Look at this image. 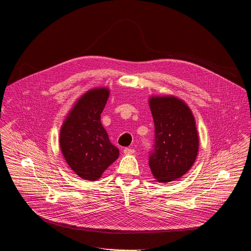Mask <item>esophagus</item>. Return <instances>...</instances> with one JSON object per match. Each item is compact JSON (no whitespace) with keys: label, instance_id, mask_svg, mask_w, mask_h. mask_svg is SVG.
<instances>
[{"label":"esophagus","instance_id":"1","mask_svg":"<svg viewBox=\"0 0 251 251\" xmlns=\"http://www.w3.org/2000/svg\"><path fill=\"white\" fill-rule=\"evenodd\" d=\"M123 151H124L125 154H133V153H135V150L131 149V148H125Z\"/></svg>","mask_w":251,"mask_h":251}]
</instances>
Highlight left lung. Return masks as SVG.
Wrapping results in <instances>:
<instances>
[{
  "mask_svg": "<svg viewBox=\"0 0 251 251\" xmlns=\"http://www.w3.org/2000/svg\"><path fill=\"white\" fill-rule=\"evenodd\" d=\"M149 106L154 124L151 172L157 182L176 181L192 168L198 154L195 117L187 103L175 96H151Z\"/></svg>",
  "mask_w": 251,
  "mask_h": 251,
  "instance_id": "obj_1",
  "label": "left lung"
}]
</instances>
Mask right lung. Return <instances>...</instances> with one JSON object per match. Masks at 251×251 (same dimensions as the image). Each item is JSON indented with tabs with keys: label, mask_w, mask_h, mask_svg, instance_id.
Instances as JSON below:
<instances>
[{
	"label": "right lung",
	"mask_w": 251,
	"mask_h": 251,
	"mask_svg": "<svg viewBox=\"0 0 251 251\" xmlns=\"http://www.w3.org/2000/svg\"><path fill=\"white\" fill-rule=\"evenodd\" d=\"M108 88H95L76 100L60 129L61 151L72 171L80 178L96 181L119 156L100 122L108 100Z\"/></svg>",
	"instance_id": "right-lung-1"
}]
</instances>
